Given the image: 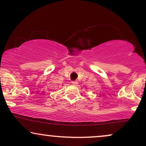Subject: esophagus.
<instances>
[{"label": "esophagus", "mask_w": 146, "mask_h": 146, "mask_svg": "<svg viewBox=\"0 0 146 146\" xmlns=\"http://www.w3.org/2000/svg\"><path fill=\"white\" fill-rule=\"evenodd\" d=\"M71 83L73 84V85H76L78 84V82L76 81V80H74V81H71Z\"/></svg>", "instance_id": "esophagus-1"}]
</instances>
